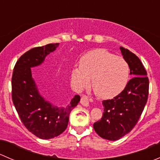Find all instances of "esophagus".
<instances>
[{"label": "esophagus", "instance_id": "esophagus-1", "mask_svg": "<svg viewBox=\"0 0 160 160\" xmlns=\"http://www.w3.org/2000/svg\"><path fill=\"white\" fill-rule=\"evenodd\" d=\"M80 104L84 107H88L89 106V100L86 96H83L80 100Z\"/></svg>", "mask_w": 160, "mask_h": 160}]
</instances>
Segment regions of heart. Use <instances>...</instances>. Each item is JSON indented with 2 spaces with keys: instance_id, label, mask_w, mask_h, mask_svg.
<instances>
[{
  "instance_id": "b5f03b06",
  "label": "heart",
  "mask_w": 160,
  "mask_h": 160,
  "mask_svg": "<svg viewBox=\"0 0 160 160\" xmlns=\"http://www.w3.org/2000/svg\"><path fill=\"white\" fill-rule=\"evenodd\" d=\"M129 68L126 61L104 49H97L80 59V67L75 66L71 72L74 88L82 90L92 88L99 98H111L118 95L126 87Z\"/></svg>"
}]
</instances>
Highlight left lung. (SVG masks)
<instances>
[{"label":"left lung","mask_w":160,"mask_h":160,"mask_svg":"<svg viewBox=\"0 0 160 160\" xmlns=\"http://www.w3.org/2000/svg\"><path fill=\"white\" fill-rule=\"evenodd\" d=\"M130 69L132 78L122 93L113 99L103 101V117L93 124L99 136L116 141L132 131L138 122L149 95V79L140 59L129 50L120 47Z\"/></svg>","instance_id":"8db88e82"}]
</instances>
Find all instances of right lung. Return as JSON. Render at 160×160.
<instances>
[{"label":"right lung","instance_id":"obj_1","mask_svg":"<svg viewBox=\"0 0 160 160\" xmlns=\"http://www.w3.org/2000/svg\"><path fill=\"white\" fill-rule=\"evenodd\" d=\"M59 43L33 48L22 55L14 66L11 86L12 101L26 128L42 139L58 136L68 125L71 111L78 104L80 97L75 95L66 107H57L41 95L32 77V69L43 63Z\"/></svg>","mask_w":160,"mask_h":160}]
</instances>
